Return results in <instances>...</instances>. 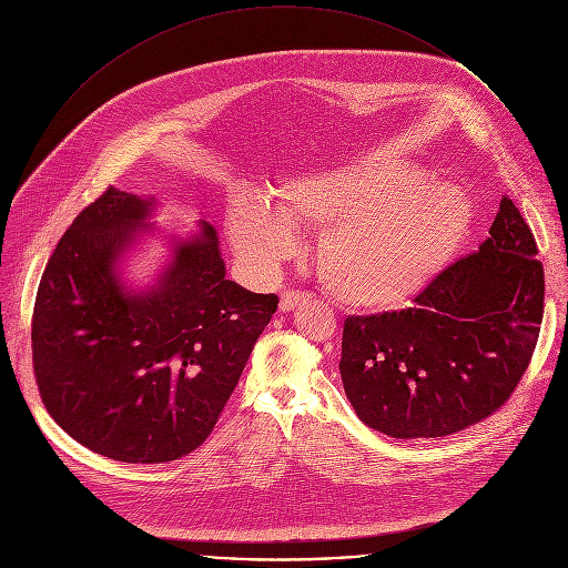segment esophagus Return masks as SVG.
I'll use <instances>...</instances> for the list:
<instances>
[{
    "mask_svg": "<svg viewBox=\"0 0 568 568\" xmlns=\"http://www.w3.org/2000/svg\"><path fill=\"white\" fill-rule=\"evenodd\" d=\"M310 296L301 294V292H283L281 294V312H290L294 307H298L301 303H305Z\"/></svg>",
    "mask_w": 568,
    "mask_h": 568,
    "instance_id": "34e87169",
    "label": "esophagus"
}]
</instances>
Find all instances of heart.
Instances as JSON below:
<instances>
[{"instance_id": "1", "label": "heart", "mask_w": 568, "mask_h": 568, "mask_svg": "<svg viewBox=\"0 0 568 568\" xmlns=\"http://www.w3.org/2000/svg\"><path fill=\"white\" fill-rule=\"evenodd\" d=\"M384 161L318 171L281 186L267 202L240 195L226 209L237 256L267 272L296 247V229L317 226L316 272L333 298L388 310L414 298L447 265L471 209L443 180Z\"/></svg>"}]
</instances>
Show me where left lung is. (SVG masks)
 I'll return each mask as SVG.
<instances>
[{
	"mask_svg": "<svg viewBox=\"0 0 568 568\" xmlns=\"http://www.w3.org/2000/svg\"><path fill=\"white\" fill-rule=\"evenodd\" d=\"M544 316L537 242L506 195L483 245L436 274L414 305L348 316L342 382L359 420L390 438H443L499 412Z\"/></svg>",
	"mask_w": 568,
	"mask_h": 568,
	"instance_id": "obj_1",
	"label": "left lung"
}]
</instances>
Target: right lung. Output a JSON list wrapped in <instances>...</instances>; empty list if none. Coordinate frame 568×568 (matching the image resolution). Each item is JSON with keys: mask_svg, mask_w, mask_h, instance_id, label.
I'll return each instance as SVG.
<instances>
[{"mask_svg": "<svg viewBox=\"0 0 568 568\" xmlns=\"http://www.w3.org/2000/svg\"><path fill=\"white\" fill-rule=\"evenodd\" d=\"M152 202L108 189L75 215L42 274L33 373L49 416L123 463L189 456L213 432L278 307L224 278L215 229L180 242L156 287L128 294L114 265Z\"/></svg>", "mask_w": 568, "mask_h": 568, "instance_id": "obj_1", "label": "right lung"}]
</instances>
